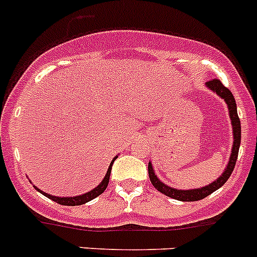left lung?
<instances>
[{
  "mask_svg": "<svg viewBox=\"0 0 257 257\" xmlns=\"http://www.w3.org/2000/svg\"><path fill=\"white\" fill-rule=\"evenodd\" d=\"M205 86L209 90H211L213 93H215L216 95L220 96L222 99H224L225 104H227L228 114H229L230 123H232L233 130L232 153H230L229 161H228L224 171H223V173L219 177L216 178V180H214L211 183H209V185L204 186V187L191 188V190H190V188H188V190H178V188H173L171 187V186L166 185L164 182H162V181L158 178V176L155 175V171L154 168H153L152 162H149L148 171H149V178L152 185L154 186L159 192L172 197V199L178 200V201H199V200H202L204 197L209 196V195L213 194L214 191H216L218 188L222 187V186L228 181L229 176L232 175L234 166H236L237 157H238L239 145H241V122H239L238 113H237V104L236 100H234V96L230 93L229 89L225 88L222 82H220V80L218 79L209 80L208 82H205Z\"/></svg>",
  "mask_w": 257,
  "mask_h": 257,
  "instance_id": "obj_1",
  "label": "left lung"
}]
</instances>
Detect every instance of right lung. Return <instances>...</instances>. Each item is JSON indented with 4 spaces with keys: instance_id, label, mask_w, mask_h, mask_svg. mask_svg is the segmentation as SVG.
<instances>
[{
    "instance_id": "1",
    "label": "right lung",
    "mask_w": 257,
    "mask_h": 257,
    "mask_svg": "<svg viewBox=\"0 0 257 257\" xmlns=\"http://www.w3.org/2000/svg\"><path fill=\"white\" fill-rule=\"evenodd\" d=\"M116 158L117 157L113 158L112 162H110L109 167H108V169H107V173H105V176H104V178L102 180V182L96 186V187H94L93 190H90L89 192H85V194L79 195V196H71V197L53 196V195L47 194V192L42 191L41 188L35 187V186H34V188L37 190V191L41 192V194H43L46 197H48V199H51V200H53V201L58 202V204H61V205H67V206L82 205V204L91 201V200L95 199V197H98L99 195H102L103 192H104V190L107 188V186H108V182H109V176H110V171H112V164H113V162L116 161Z\"/></svg>"
}]
</instances>
